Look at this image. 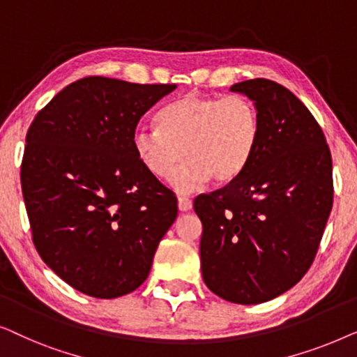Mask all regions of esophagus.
Instances as JSON below:
<instances>
[{
    "instance_id": "34e87169",
    "label": "esophagus",
    "mask_w": 357,
    "mask_h": 357,
    "mask_svg": "<svg viewBox=\"0 0 357 357\" xmlns=\"http://www.w3.org/2000/svg\"><path fill=\"white\" fill-rule=\"evenodd\" d=\"M177 203H178V209L182 213H187V211H190V209H192V199L187 198V197H178Z\"/></svg>"
}]
</instances>
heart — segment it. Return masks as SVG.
I'll return each instance as SVG.
<instances>
[{
  "mask_svg": "<svg viewBox=\"0 0 357 357\" xmlns=\"http://www.w3.org/2000/svg\"><path fill=\"white\" fill-rule=\"evenodd\" d=\"M158 126H138L131 144L155 178H169L187 158L172 177L178 192H192L209 178L234 182L250 164L260 136L258 110L245 96L185 94L159 112Z\"/></svg>",
  "mask_w": 357,
  "mask_h": 357,
  "instance_id": "b5f03b06",
  "label": "heart"
}]
</instances>
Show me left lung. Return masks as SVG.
<instances>
[{
  "instance_id": "1",
  "label": "left lung",
  "mask_w": 357,
  "mask_h": 357,
  "mask_svg": "<svg viewBox=\"0 0 357 357\" xmlns=\"http://www.w3.org/2000/svg\"><path fill=\"white\" fill-rule=\"evenodd\" d=\"M231 91L257 107V151L241 177L193 208L204 284L250 305L281 296L310 268L333 206V167L320 125L289 89L258 77Z\"/></svg>"
}]
</instances>
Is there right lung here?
Masks as SVG:
<instances>
[{"instance_id":"right-lung-1","label":"right lung","mask_w":357,"mask_h":357,"mask_svg":"<svg viewBox=\"0 0 357 357\" xmlns=\"http://www.w3.org/2000/svg\"><path fill=\"white\" fill-rule=\"evenodd\" d=\"M175 87L84 77L27 131L21 185L33 245L82 294L114 299L143 284L177 218L174 192L131 144L141 116Z\"/></svg>"}]
</instances>
